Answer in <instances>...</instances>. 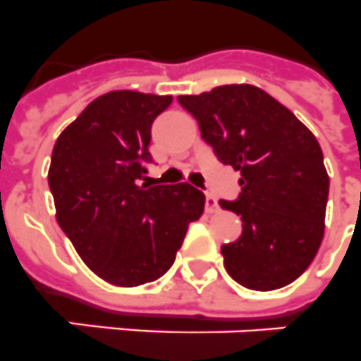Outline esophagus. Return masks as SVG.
Masks as SVG:
<instances>
[{
	"instance_id": "34e87169",
	"label": "esophagus",
	"mask_w": 361,
	"mask_h": 361,
	"mask_svg": "<svg viewBox=\"0 0 361 361\" xmlns=\"http://www.w3.org/2000/svg\"><path fill=\"white\" fill-rule=\"evenodd\" d=\"M205 209H207V213H214V211H218V202L213 195L205 196Z\"/></svg>"
}]
</instances>
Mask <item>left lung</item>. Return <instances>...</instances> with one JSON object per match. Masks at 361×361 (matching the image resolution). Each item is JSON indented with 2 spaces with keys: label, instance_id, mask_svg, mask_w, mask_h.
<instances>
[{
  "label": "left lung",
  "instance_id": "left-lung-1",
  "mask_svg": "<svg viewBox=\"0 0 361 361\" xmlns=\"http://www.w3.org/2000/svg\"><path fill=\"white\" fill-rule=\"evenodd\" d=\"M224 165L240 171V195L220 200L242 235L224 244L227 274L257 292L293 283L316 257L325 231L329 174L310 130L250 84L178 97Z\"/></svg>",
  "mask_w": 361,
  "mask_h": 361
}]
</instances>
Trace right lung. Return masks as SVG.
Wrapping results in <instances>:
<instances>
[{
    "label": "right lung",
    "instance_id": "1",
    "mask_svg": "<svg viewBox=\"0 0 361 361\" xmlns=\"http://www.w3.org/2000/svg\"><path fill=\"white\" fill-rule=\"evenodd\" d=\"M171 95L110 92L56 139L49 189L56 220L80 259L115 286L152 283L174 264L205 196L189 183L139 185L152 163L150 130Z\"/></svg>",
    "mask_w": 361,
    "mask_h": 361
}]
</instances>
